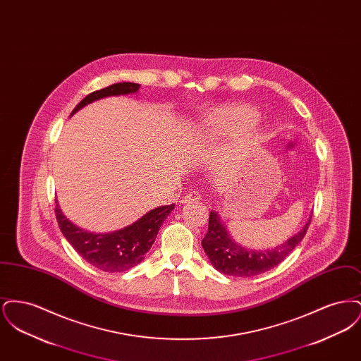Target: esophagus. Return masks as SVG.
Here are the masks:
<instances>
[{
    "instance_id": "obj_1",
    "label": "esophagus",
    "mask_w": 361,
    "mask_h": 361,
    "mask_svg": "<svg viewBox=\"0 0 361 361\" xmlns=\"http://www.w3.org/2000/svg\"><path fill=\"white\" fill-rule=\"evenodd\" d=\"M196 200H200V193L196 192V190H193V192L188 193L181 202H183V203H189V202H196Z\"/></svg>"
}]
</instances>
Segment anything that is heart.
I'll return each instance as SVG.
<instances>
[{
	"label": "heart",
	"mask_w": 361,
	"mask_h": 361,
	"mask_svg": "<svg viewBox=\"0 0 361 361\" xmlns=\"http://www.w3.org/2000/svg\"><path fill=\"white\" fill-rule=\"evenodd\" d=\"M257 111L246 105L219 109L207 115L202 123V131L207 137H216L230 130L249 127L257 121Z\"/></svg>",
	"instance_id": "b5f03b06"
}]
</instances>
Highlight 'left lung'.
Returning <instances> with one entry per match:
<instances>
[{"instance_id": "8db88e82", "label": "left lung", "mask_w": 361, "mask_h": 361, "mask_svg": "<svg viewBox=\"0 0 361 361\" xmlns=\"http://www.w3.org/2000/svg\"><path fill=\"white\" fill-rule=\"evenodd\" d=\"M310 222L311 215L303 227L281 245L267 250H255L243 247L233 240L219 214L211 211L208 231L202 240V246L212 267L221 274L234 277H252L275 268L287 257L306 235Z\"/></svg>"}]
</instances>
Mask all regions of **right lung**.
Listing matches in <instances>:
<instances>
[{"label":"right lung","instance_id":"right-lung-1","mask_svg":"<svg viewBox=\"0 0 361 361\" xmlns=\"http://www.w3.org/2000/svg\"><path fill=\"white\" fill-rule=\"evenodd\" d=\"M139 87L140 85L134 82H119L96 90L81 100L70 116L87 104L111 96L137 93ZM55 204L56 221L65 238L81 257L104 272H124L137 265L154 243L159 227L174 209V204L157 207L147 211L134 224L121 230L112 233H92L71 224L63 215L58 200H55Z\"/></svg>","mask_w":361,"mask_h":361}]
</instances>
